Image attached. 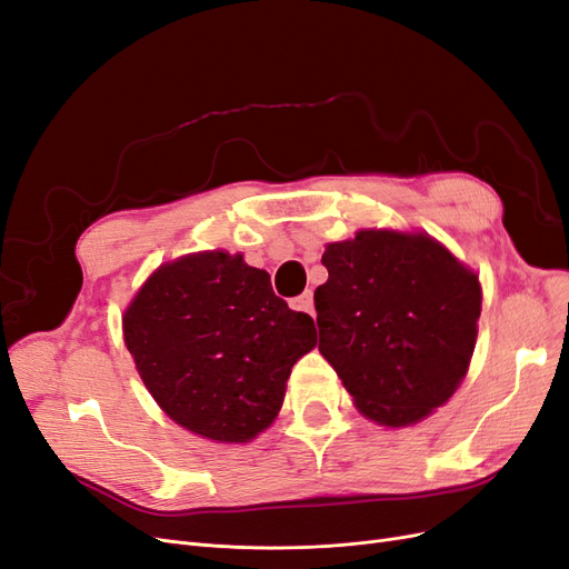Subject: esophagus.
Listing matches in <instances>:
<instances>
[{"label": "esophagus", "instance_id": "34e87169", "mask_svg": "<svg viewBox=\"0 0 569 569\" xmlns=\"http://www.w3.org/2000/svg\"><path fill=\"white\" fill-rule=\"evenodd\" d=\"M289 306H291V311H297V313H311V316L316 318V308H313V295H311V291H303L301 297L291 299Z\"/></svg>", "mask_w": 569, "mask_h": 569}]
</instances>
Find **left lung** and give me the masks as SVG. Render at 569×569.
Instances as JSON below:
<instances>
[{"mask_svg": "<svg viewBox=\"0 0 569 569\" xmlns=\"http://www.w3.org/2000/svg\"><path fill=\"white\" fill-rule=\"evenodd\" d=\"M318 349L363 416L403 427L451 399L481 311L477 274L427 234L363 230L322 253Z\"/></svg>", "mask_w": 569, "mask_h": 569, "instance_id": "8db88e82", "label": "left lung"}]
</instances>
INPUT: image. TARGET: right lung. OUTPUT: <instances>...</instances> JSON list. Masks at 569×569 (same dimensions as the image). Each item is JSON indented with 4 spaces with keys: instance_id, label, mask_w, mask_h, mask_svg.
Returning a JSON list of instances; mask_svg holds the SVG:
<instances>
[{
    "instance_id": "right-lung-1",
    "label": "right lung",
    "mask_w": 569,
    "mask_h": 569,
    "mask_svg": "<svg viewBox=\"0 0 569 569\" xmlns=\"http://www.w3.org/2000/svg\"><path fill=\"white\" fill-rule=\"evenodd\" d=\"M123 332L170 418L206 439L239 443L274 420L291 366L318 341L313 318L274 297L266 270L222 251L153 272Z\"/></svg>"
}]
</instances>
